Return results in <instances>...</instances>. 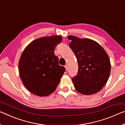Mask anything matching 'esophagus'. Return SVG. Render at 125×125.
<instances>
[{"label":"esophagus","mask_w":125,"mask_h":125,"mask_svg":"<svg viewBox=\"0 0 125 125\" xmlns=\"http://www.w3.org/2000/svg\"><path fill=\"white\" fill-rule=\"evenodd\" d=\"M64 67H65V68H66V71H68V66H67V65H66V66H65Z\"/></svg>","instance_id":"34e87169"}]
</instances>
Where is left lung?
I'll return each instance as SVG.
<instances>
[{"label":"left lung","instance_id":"obj_1","mask_svg":"<svg viewBox=\"0 0 125 125\" xmlns=\"http://www.w3.org/2000/svg\"><path fill=\"white\" fill-rule=\"evenodd\" d=\"M70 47L78 63L77 74L72 78L76 90L83 94L98 92L106 84L111 71V63L106 51L96 42L70 35Z\"/></svg>","mask_w":125,"mask_h":125}]
</instances>
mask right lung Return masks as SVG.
<instances>
[{
    "instance_id": "right-lung-1",
    "label": "right lung",
    "mask_w": 125,
    "mask_h": 125,
    "mask_svg": "<svg viewBox=\"0 0 125 125\" xmlns=\"http://www.w3.org/2000/svg\"><path fill=\"white\" fill-rule=\"evenodd\" d=\"M59 35L40 38L25 48L19 62V72L23 84L31 92L46 96L54 92L66 68L59 64L54 54L61 43Z\"/></svg>"
}]
</instances>
